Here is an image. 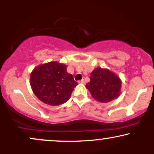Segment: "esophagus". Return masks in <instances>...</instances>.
I'll return each mask as SVG.
<instances>
[{"label": "esophagus", "mask_w": 154, "mask_h": 154, "mask_svg": "<svg viewBox=\"0 0 154 154\" xmlns=\"http://www.w3.org/2000/svg\"><path fill=\"white\" fill-rule=\"evenodd\" d=\"M79 83H81V84H84V83H85V80H84V79H82V80L79 81Z\"/></svg>", "instance_id": "esophagus-1"}]
</instances>
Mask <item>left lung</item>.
<instances>
[{"mask_svg": "<svg viewBox=\"0 0 154 154\" xmlns=\"http://www.w3.org/2000/svg\"><path fill=\"white\" fill-rule=\"evenodd\" d=\"M90 79L85 87L97 101L108 103L119 96L122 81L117 75L107 69H95L91 72Z\"/></svg>", "mask_w": 154, "mask_h": 154, "instance_id": "8db88e82", "label": "left lung"}]
</instances>
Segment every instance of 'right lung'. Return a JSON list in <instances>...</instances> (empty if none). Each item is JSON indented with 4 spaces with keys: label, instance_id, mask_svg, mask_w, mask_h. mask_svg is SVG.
Returning a JSON list of instances; mask_svg holds the SVG:
<instances>
[{
    "label": "right lung",
    "instance_id": "1",
    "mask_svg": "<svg viewBox=\"0 0 154 154\" xmlns=\"http://www.w3.org/2000/svg\"><path fill=\"white\" fill-rule=\"evenodd\" d=\"M67 66L51 61L35 67L30 75V85L39 100L51 106H59L70 98L78 83L66 71Z\"/></svg>",
    "mask_w": 154,
    "mask_h": 154
}]
</instances>
